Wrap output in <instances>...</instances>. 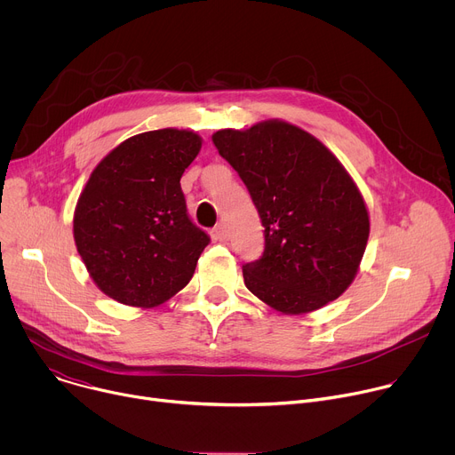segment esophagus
Listing matches in <instances>:
<instances>
[{
  "label": "esophagus",
  "instance_id": "1",
  "mask_svg": "<svg viewBox=\"0 0 455 455\" xmlns=\"http://www.w3.org/2000/svg\"><path fill=\"white\" fill-rule=\"evenodd\" d=\"M212 237H214V241H225L227 239V227L223 223L216 225L212 228Z\"/></svg>",
  "mask_w": 455,
  "mask_h": 455
}]
</instances>
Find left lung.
Instances as JSON below:
<instances>
[{
  "mask_svg": "<svg viewBox=\"0 0 455 455\" xmlns=\"http://www.w3.org/2000/svg\"><path fill=\"white\" fill-rule=\"evenodd\" d=\"M265 227L261 259L243 267L246 288L270 307L302 315L353 283L369 239L362 194L318 139L284 120L212 135Z\"/></svg>",
  "mask_w": 455,
  "mask_h": 455,
  "instance_id": "obj_1",
  "label": "left lung"
}]
</instances>
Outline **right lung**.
<instances>
[{
    "label": "right lung",
    "mask_w": 455,
    "mask_h": 455,
    "mask_svg": "<svg viewBox=\"0 0 455 455\" xmlns=\"http://www.w3.org/2000/svg\"><path fill=\"white\" fill-rule=\"evenodd\" d=\"M200 149L198 133L156 129L124 140L93 169L74 239L90 277L113 300L155 307L192 279L211 237L190 221L180 178Z\"/></svg>",
    "instance_id": "add662e5"
}]
</instances>
